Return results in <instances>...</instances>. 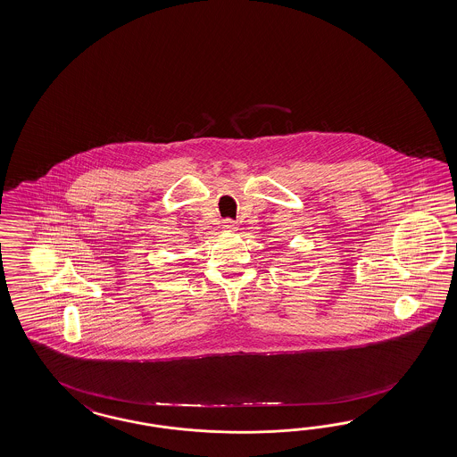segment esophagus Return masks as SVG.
Returning <instances> with one entry per match:
<instances>
[{
  "mask_svg": "<svg viewBox=\"0 0 457 457\" xmlns=\"http://www.w3.org/2000/svg\"><path fill=\"white\" fill-rule=\"evenodd\" d=\"M223 228L226 231H236V228H237V223L233 221V220H224Z\"/></svg>",
  "mask_w": 457,
  "mask_h": 457,
  "instance_id": "1",
  "label": "esophagus"
}]
</instances>
